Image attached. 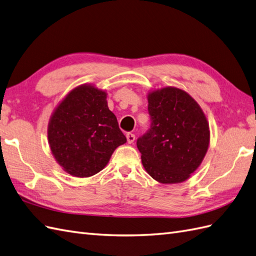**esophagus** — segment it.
I'll use <instances>...</instances> for the list:
<instances>
[{
    "label": "esophagus",
    "mask_w": 256,
    "mask_h": 256,
    "mask_svg": "<svg viewBox=\"0 0 256 256\" xmlns=\"http://www.w3.org/2000/svg\"><path fill=\"white\" fill-rule=\"evenodd\" d=\"M126 140L128 144H133L135 140V135L133 133H128L126 134Z\"/></svg>",
    "instance_id": "1"
}]
</instances>
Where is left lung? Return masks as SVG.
Returning a JSON list of instances; mask_svg holds the SVG:
<instances>
[{"mask_svg": "<svg viewBox=\"0 0 256 256\" xmlns=\"http://www.w3.org/2000/svg\"><path fill=\"white\" fill-rule=\"evenodd\" d=\"M152 124L137 140L142 163L161 184H180L190 178L208 152V122L187 92L168 86L150 92Z\"/></svg>", "mask_w": 256, "mask_h": 256, "instance_id": "1", "label": "left lung"}]
</instances>
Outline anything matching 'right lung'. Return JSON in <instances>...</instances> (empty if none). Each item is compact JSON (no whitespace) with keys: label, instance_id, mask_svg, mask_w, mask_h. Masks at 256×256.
I'll return each instance as SVG.
<instances>
[{"label":"right lung","instance_id":"add662e5","mask_svg":"<svg viewBox=\"0 0 256 256\" xmlns=\"http://www.w3.org/2000/svg\"><path fill=\"white\" fill-rule=\"evenodd\" d=\"M48 137L50 152L64 172L90 178L107 166L126 137L107 104V93L92 84L70 90L52 114Z\"/></svg>","mask_w":256,"mask_h":256}]
</instances>
